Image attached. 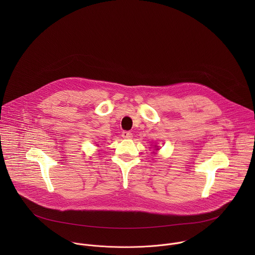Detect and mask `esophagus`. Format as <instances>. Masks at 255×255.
<instances>
[{"label": "esophagus", "instance_id": "34e87169", "mask_svg": "<svg viewBox=\"0 0 255 255\" xmlns=\"http://www.w3.org/2000/svg\"><path fill=\"white\" fill-rule=\"evenodd\" d=\"M122 137L125 139H131L133 137V134L130 131H123L122 132Z\"/></svg>", "mask_w": 255, "mask_h": 255}]
</instances>
